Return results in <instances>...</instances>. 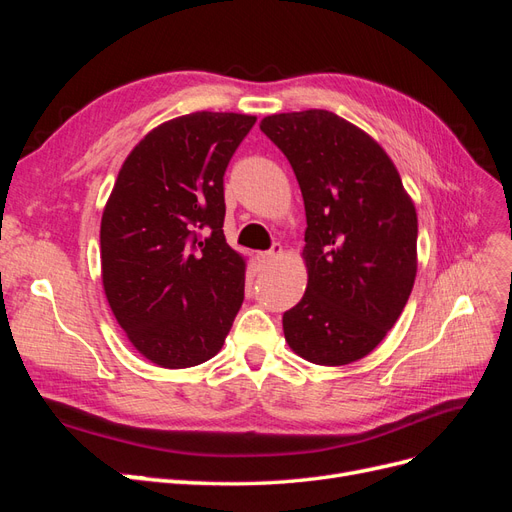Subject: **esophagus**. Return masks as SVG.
Instances as JSON below:
<instances>
[{
	"mask_svg": "<svg viewBox=\"0 0 512 512\" xmlns=\"http://www.w3.org/2000/svg\"><path fill=\"white\" fill-rule=\"evenodd\" d=\"M280 256H282V245L275 243L269 252H260V254H258V260H260V262H273L275 258H280Z\"/></svg>",
	"mask_w": 512,
	"mask_h": 512,
	"instance_id": "esophagus-1",
	"label": "esophagus"
}]
</instances>
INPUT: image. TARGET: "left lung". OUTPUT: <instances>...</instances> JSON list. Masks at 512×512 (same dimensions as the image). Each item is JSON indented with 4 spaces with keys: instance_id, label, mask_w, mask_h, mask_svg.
Masks as SVG:
<instances>
[{
    "instance_id": "8db88e82",
    "label": "left lung",
    "mask_w": 512,
    "mask_h": 512,
    "mask_svg": "<svg viewBox=\"0 0 512 512\" xmlns=\"http://www.w3.org/2000/svg\"><path fill=\"white\" fill-rule=\"evenodd\" d=\"M260 130L288 158L305 203L307 288L284 314L301 359H363L404 312L416 277L418 220L378 141L322 108L269 115Z\"/></svg>"
}]
</instances>
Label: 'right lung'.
I'll return each mask as SVG.
<instances>
[{
  "instance_id": "1",
  "label": "right lung",
  "mask_w": 512,
  "mask_h": 512,
  "mask_svg": "<svg viewBox=\"0 0 512 512\" xmlns=\"http://www.w3.org/2000/svg\"><path fill=\"white\" fill-rule=\"evenodd\" d=\"M254 115L160 123L123 160L100 224L102 286L147 361L213 359L243 303L245 258L224 237V173Z\"/></svg>"
}]
</instances>
